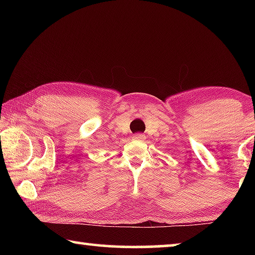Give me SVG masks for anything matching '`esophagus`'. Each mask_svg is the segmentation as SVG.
Here are the masks:
<instances>
[{
    "label": "esophagus",
    "instance_id": "34e87169",
    "mask_svg": "<svg viewBox=\"0 0 255 255\" xmlns=\"http://www.w3.org/2000/svg\"><path fill=\"white\" fill-rule=\"evenodd\" d=\"M132 139L143 141L145 139V135H143V133H136V135L132 136Z\"/></svg>",
    "mask_w": 255,
    "mask_h": 255
}]
</instances>
